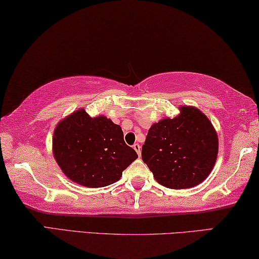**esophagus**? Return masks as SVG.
Listing matches in <instances>:
<instances>
[{
  "instance_id": "obj_1",
  "label": "esophagus",
  "mask_w": 259,
  "mask_h": 259,
  "mask_svg": "<svg viewBox=\"0 0 259 259\" xmlns=\"http://www.w3.org/2000/svg\"><path fill=\"white\" fill-rule=\"evenodd\" d=\"M133 148H134V150L137 151L138 155L141 156V146H140V144H138V143H135L134 146H133Z\"/></svg>"
}]
</instances>
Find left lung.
I'll use <instances>...</instances> for the list:
<instances>
[{"label": "left lung", "instance_id": "left-lung-1", "mask_svg": "<svg viewBox=\"0 0 259 259\" xmlns=\"http://www.w3.org/2000/svg\"><path fill=\"white\" fill-rule=\"evenodd\" d=\"M152 124L142 146V160L162 187L190 189L211 173L219 155V137L208 117L192 106Z\"/></svg>", "mask_w": 259, "mask_h": 259}]
</instances>
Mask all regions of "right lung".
<instances>
[{
    "mask_svg": "<svg viewBox=\"0 0 259 259\" xmlns=\"http://www.w3.org/2000/svg\"><path fill=\"white\" fill-rule=\"evenodd\" d=\"M52 152L62 173L88 188L117 182L122 170L138 158L125 143L119 125L103 115L91 117L83 108L58 122Z\"/></svg>",
    "mask_w": 259,
    "mask_h": 259,
    "instance_id": "obj_1",
    "label": "right lung"
}]
</instances>
